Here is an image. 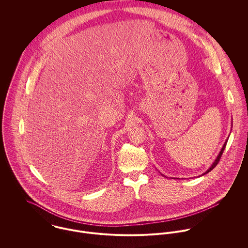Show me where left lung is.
I'll use <instances>...</instances> for the list:
<instances>
[{"label":"left lung","mask_w":248,"mask_h":248,"mask_svg":"<svg viewBox=\"0 0 248 248\" xmlns=\"http://www.w3.org/2000/svg\"><path fill=\"white\" fill-rule=\"evenodd\" d=\"M225 146H226V142H225V144L223 145V147H222V149H221V151H220V153L218 154V155H217V159L215 160V162L213 163L212 166L210 167V169L205 173V174H207L208 172H210V171H212L213 169L217 165V163L219 162V160H220V157H221V155H222V153H223V151H224V149H225ZM205 174H203V175H205Z\"/></svg>","instance_id":"left-lung-1"}]
</instances>
